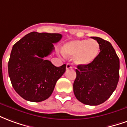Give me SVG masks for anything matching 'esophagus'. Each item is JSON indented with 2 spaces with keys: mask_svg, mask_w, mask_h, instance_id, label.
Instances as JSON below:
<instances>
[{
  "mask_svg": "<svg viewBox=\"0 0 127 127\" xmlns=\"http://www.w3.org/2000/svg\"><path fill=\"white\" fill-rule=\"evenodd\" d=\"M72 68V65L70 64H66V70H69V69H71Z\"/></svg>",
  "mask_w": 127,
  "mask_h": 127,
  "instance_id": "1",
  "label": "esophagus"
}]
</instances>
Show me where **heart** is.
<instances>
[{"label": "heart", "instance_id": "heart-1", "mask_svg": "<svg viewBox=\"0 0 127 127\" xmlns=\"http://www.w3.org/2000/svg\"><path fill=\"white\" fill-rule=\"evenodd\" d=\"M100 51L98 42L94 39L73 40L66 43L62 48L65 56L74 57L77 65H86L94 62Z\"/></svg>", "mask_w": 127, "mask_h": 127}]
</instances>
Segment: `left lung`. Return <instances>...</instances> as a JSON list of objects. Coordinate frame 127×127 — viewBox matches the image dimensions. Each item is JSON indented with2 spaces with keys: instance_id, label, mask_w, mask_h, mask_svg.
Wrapping results in <instances>:
<instances>
[{
  "instance_id": "8db88e82",
  "label": "left lung",
  "mask_w": 127,
  "mask_h": 127,
  "mask_svg": "<svg viewBox=\"0 0 127 127\" xmlns=\"http://www.w3.org/2000/svg\"><path fill=\"white\" fill-rule=\"evenodd\" d=\"M100 53L90 64L78 65L73 84L75 96L88 105L103 103L113 94L119 80L120 60L110 42L98 37Z\"/></svg>"
}]
</instances>
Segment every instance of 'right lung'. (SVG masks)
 <instances>
[{
    "instance_id": "obj_1",
    "label": "right lung",
    "mask_w": 127,
    "mask_h": 127,
    "mask_svg": "<svg viewBox=\"0 0 127 127\" xmlns=\"http://www.w3.org/2000/svg\"><path fill=\"white\" fill-rule=\"evenodd\" d=\"M59 33L31 32L13 46L8 73L13 89L24 99L41 102L51 96L65 64L56 67L44 57L54 51Z\"/></svg>"
}]
</instances>
